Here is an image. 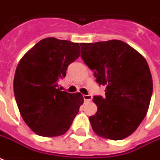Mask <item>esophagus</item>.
<instances>
[{"label":"esophagus","mask_w":160,"mask_h":160,"mask_svg":"<svg viewBox=\"0 0 160 160\" xmlns=\"http://www.w3.org/2000/svg\"><path fill=\"white\" fill-rule=\"evenodd\" d=\"M92 99V96L91 95H85L84 96V100L85 102H88V101H91Z\"/></svg>","instance_id":"34e87169"}]
</instances>
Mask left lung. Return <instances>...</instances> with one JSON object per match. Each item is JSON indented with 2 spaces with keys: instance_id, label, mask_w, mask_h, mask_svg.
Returning a JSON list of instances; mask_svg holds the SVG:
<instances>
[{
  "instance_id": "left-lung-1",
  "label": "left lung",
  "mask_w": 160,
  "mask_h": 160,
  "mask_svg": "<svg viewBox=\"0 0 160 160\" xmlns=\"http://www.w3.org/2000/svg\"><path fill=\"white\" fill-rule=\"evenodd\" d=\"M81 58L106 86V98L94 96L97 112L90 117L96 135L111 140L128 138L148 112L153 92L150 69L143 56L121 40L80 43Z\"/></svg>"
}]
</instances>
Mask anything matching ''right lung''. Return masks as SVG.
I'll return each mask as SVG.
<instances>
[{"mask_svg": "<svg viewBox=\"0 0 160 160\" xmlns=\"http://www.w3.org/2000/svg\"><path fill=\"white\" fill-rule=\"evenodd\" d=\"M78 42L46 38L21 58L13 81L18 109L25 123L42 137H57L71 126L84 103L80 93L58 89L69 64L80 57Z\"/></svg>", "mask_w": 160, "mask_h": 160, "instance_id": "right-lung-1", "label": "right lung"}]
</instances>
